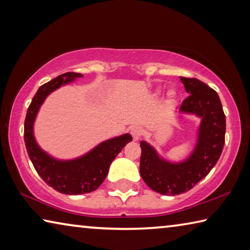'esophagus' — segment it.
<instances>
[{
    "instance_id": "obj_1",
    "label": "esophagus",
    "mask_w": 250,
    "mask_h": 250,
    "mask_svg": "<svg viewBox=\"0 0 250 250\" xmlns=\"http://www.w3.org/2000/svg\"><path fill=\"white\" fill-rule=\"evenodd\" d=\"M131 134H132L133 137V140H139V138L141 137L142 134V129L140 128V126H133L132 129H131Z\"/></svg>"
}]
</instances>
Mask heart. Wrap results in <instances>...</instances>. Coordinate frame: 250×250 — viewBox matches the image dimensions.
<instances>
[{
  "mask_svg": "<svg viewBox=\"0 0 250 250\" xmlns=\"http://www.w3.org/2000/svg\"><path fill=\"white\" fill-rule=\"evenodd\" d=\"M171 95H173V94H171Z\"/></svg>",
  "mask_w": 250,
  "mask_h": 250,
  "instance_id": "obj_1",
  "label": "heart"
}]
</instances>
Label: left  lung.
Listing matches in <instances>:
<instances>
[{
	"label": "left lung",
	"mask_w": 250,
	"mask_h": 250,
	"mask_svg": "<svg viewBox=\"0 0 250 250\" xmlns=\"http://www.w3.org/2000/svg\"><path fill=\"white\" fill-rule=\"evenodd\" d=\"M189 95L180 111L200 117L195 150L181 163L161 159L149 143L141 141L140 174L151 189L162 195H179L193 188L217 163L225 143L226 118L217 92L196 78L180 77Z\"/></svg>",
	"instance_id": "8db88e82"
}]
</instances>
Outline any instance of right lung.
Returning <instances> with one entry per match:
<instances>
[{"label": "right lung", "mask_w": 250, "mask_h": 250, "mask_svg": "<svg viewBox=\"0 0 250 250\" xmlns=\"http://www.w3.org/2000/svg\"><path fill=\"white\" fill-rule=\"evenodd\" d=\"M83 77L78 73H65L39 88L27 109L24 122V141L34 167L46 184L68 195L90 193L99 188L108 174L110 164L132 138L130 134L110 139L97 146L82 158L70 161L55 160L37 146L33 134V125L40 107L50 92L62 84Z\"/></svg>", "instance_id": "obj_1"}]
</instances>
